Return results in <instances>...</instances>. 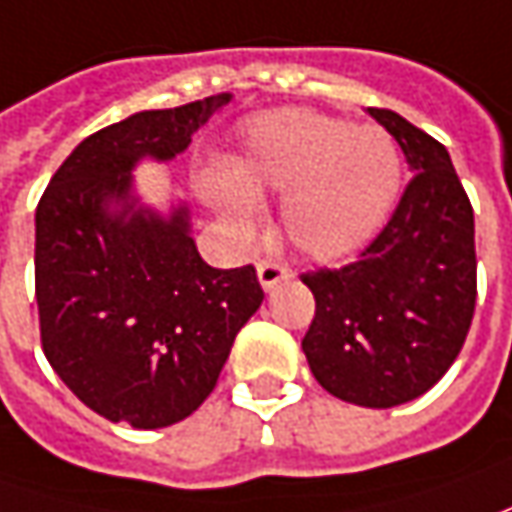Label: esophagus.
I'll list each match as a JSON object with an SVG mask.
<instances>
[{"label":"esophagus","instance_id":"1","mask_svg":"<svg viewBox=\"0 0 512 512\" xmlns=\"http://www.w3.org/2000/svg\"><path fill=\"white\" fill-rule=\"evenodd\" d=\"M257 280H260L263 289L272 291L277 283L289 280V269L283 263H277V260H260L257 263Z\"/></svg>","mask_w":512,"mask_h":512}]
</instances>
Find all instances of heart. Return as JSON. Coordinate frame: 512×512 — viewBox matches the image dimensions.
Returning <instances> with one entry per match:
<instances>
[{
  "mask_svg": "<svg viewBox=\"0 0 512 512\" xmlns=\"http://www.w3.org/2000/svg\"><path fill=\"white\" fill-rule=\"evenodd\" d=\"M399 181V152L385 133L311 110H277L252 118L232 169H203L198 186L240 235L255 229L260 192H289L283 221L291 243L317 260H340L385 226Z\"/></svg>",
  "mask_w": 512,
  "mask_h": 512,
  "instance_id": "b5f03b06",
  "label": "heart"
}]
</instances>
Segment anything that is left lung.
Returning a JSON list of instances; mask_svg holds the SVG:
<instances>
[{
	"label": "left lung",
	"mask_w": 512,
	"mask_h": 512,
	"mask_svg": "<svg viewBox=\"0 0 512 512\" xmlns=\"http://www.w3.org/2000/svg\"><path fill=\"white\" fill-rule=\"evenodd\" d=\"M414 172L360 260L300 274L314 294L303 351L331 397L394 408L445 377L476 311L473 206L448 150L394 110L368 107Z\"/></svg>",
	"instance_id": "1"
}]
</instances>
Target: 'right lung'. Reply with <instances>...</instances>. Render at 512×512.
I'll return each mask as SVG.
<instances>
[{"label": "right lung", "instance_id": "right-lung-1", "mask_svg": "<svg viewBox=\"0 0 512 512\" xmlns=\"http://www.w3.org/2000/svg\"><path fill=\"white\" fill-rule=\"evenodd\" d=\"M229 98L144 110L98 130L67 155L36 206L45 357L110 422L152 431L198 411L263 303L255 266L212 269L198 255L186 206L161 218L130 192L141 158L184 152Z\"/></svg>", "mask_w": 512, "mask_h": 512}]
</instances>
